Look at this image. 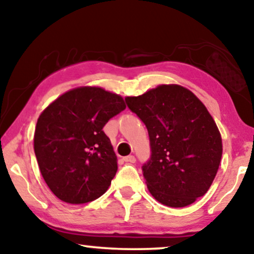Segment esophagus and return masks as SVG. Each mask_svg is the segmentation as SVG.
I'll return each instance as SVG.
<instances>
[{
	"label": "esophagus",
	"instance_id": "1",
	"mask_svg": "<svg viewBox=\"0 0 254 254\" xmlns=\"http://www.w3.org/2000/svg\"><path fill=\"white\" fill-rule=\"evenodd\" d=\"M124 161L126 163H131V164H133V163L136 162V159H135L134 156L129 155V156H126V157H124Z\"/></svg>",
	"mask_w": 254,
	"mask_h": 254
}]
</instances>
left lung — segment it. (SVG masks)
<instances>
[{
    "mask_svg": "<svg viewBox=\"0 0 254 254\" xmlns=\"http://www.w3.org/2000/svg\"><path fill=\"white\" fill-rule=\"evenodd\" d=\"M125 99L150 138V161L142 168L149 192L168 207L195 202L213 184L223 151L207 107L178 84H161Z\"/></svg>",
    "mask_w": 254,
    "mask_h": 254,
    "instance_id": "obj_1",
    "label": "left lung"
}]
</instances>
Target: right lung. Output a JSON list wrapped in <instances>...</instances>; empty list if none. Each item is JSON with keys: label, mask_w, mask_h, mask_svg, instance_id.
<instances>
[{"label": "right lung", "mask_w": 254, "mask_h": 254, "mask_svg": "<svg viewBox=\"0 0 254 254\" xmlns=\"http://www.w3.org/2000/svg\"><path fill=\"white\" fill-rule=\"evenodd\" d=\"M125 109L120 95L100 86H78L40 113L34 154L45 183L61 201L86 203L109 190L118 159L103 127Z\"/></svg>", "instance_id": "obj_1"}]
</instances>
